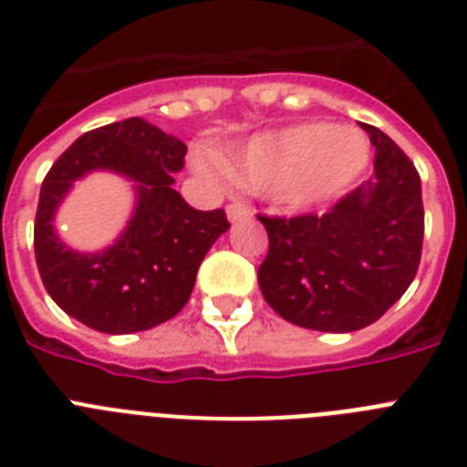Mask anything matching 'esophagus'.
Here are the masks:
<instances>
[{"label": "esophagus", "mask_w": 467, "mask_h": 467, "mask_svg": "<svg viewBox=\"0 0 467 467\" xmlns=\"http://www.w3.org/2000/svg\"><path fill=\"white\" fill-rule=\"evenodd\" d=\"M227 220L230 223H240V220H247L252 218V211H249L244 203H230L227 205Z\"/></svg>", "instance_id": "esophagus-1"}]
</instances>
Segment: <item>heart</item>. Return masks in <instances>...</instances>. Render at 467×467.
I'll return each instance as SVG.
<instances>
[{
	"mask_svg": "<svg viewBox=\"0 0 467 467\" xmlns=\"http://www.w3.org/2000/svg\"><path fill=\"white\" fill-rule=\"evenodd\" d=\"M370 161L368 138L351 126L306 120L254 135L223 157L225 171L254 193H271L281 208L310 213L344 196ZM211 174V161L196 157Z\"/></svg>",
	"mask_w": 467,
	"mask_h": 467,
	"instance_id": "heart-1",
	"label": "heart"
}]
</instances>
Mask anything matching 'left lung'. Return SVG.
I'll return each mask as SVG.
<instances>
[{"instance_id":"left-lung-1","label":"left lung","mask_w":467,"mask_h":467,"mask_svg":"<svg viewBox=\"0 0 467 467\" xmlns=\"http://www.w3.org/2000/svg\"><path fill=\"white\" fill-rule=\"evenodd\" d=\"M363 130L376 148L373 179L319 218H259L269 233L259 288L291 325L337 334L363 329L402 298L420 266V174L383 130Z\"/></svg>"}]
</instances>
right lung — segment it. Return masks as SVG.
I'll return each instance as SVG.
<instances>
[{
  "label": "right lung",
  "mask_w": 467,
  "mask_h": 467,
  "mask_svg": "<svg viewBox=\"0 0 467 467\" xmlns=\"http://www.w3.org/2000/svg\"><path fill=\"white\" fill-rule=\"evenodd\" d=\"M186 145L135 116L77 138L47 171L36 213V262L47 296L69 317L104 334L145 332L191 298L198 266L227 233L225 213L196 211L174 189ZM94 171L134 183L136 203L119 237L97 253L59 240L54 215Z\"/></svg>",
  "instance_id": "1"
}]
</instances>
